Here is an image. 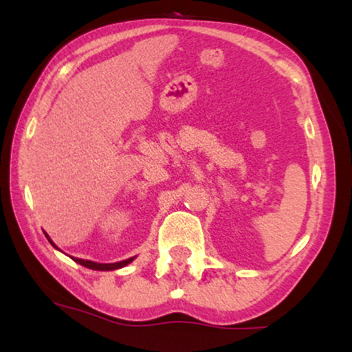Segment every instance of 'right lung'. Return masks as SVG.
I'll use <instances>...</instances> for the list:
<instances>
[{
	"label": "right lung",
	"instance_id": "1",
	"mask_svg": "<svg viewBox=\"0 0 352 352\" xmlns=\"http://www.w3.org/2000/svg\"><path fill=\"white\" fill-rule=\"evenodd\" d=\"M47 237V235H46ZM47 240L51 242V239L47 237ZM52 243V242H51ZM54 245V243H52ZM56 247V245H54ZM134 258H129V259H124V261H120V263H112V264H100V263H93V261H88V259H78V258H74V261H76L78 264H81V266L88 267V269H94V271H113V269H120V267H124L126 264H129L133 261Z\"/></svg>",
	"mask_w": 352,
	"mask_h": 352
}]
</instances>
